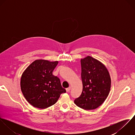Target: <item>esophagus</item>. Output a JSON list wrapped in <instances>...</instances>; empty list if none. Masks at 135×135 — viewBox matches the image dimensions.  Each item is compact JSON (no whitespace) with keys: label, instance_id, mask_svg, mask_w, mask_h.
Here are the masks:
<instances>
[{"label":"esophagus","instance_id":"esophagus-1","mask_svg":"<svg viewBox=\"0 0 135 135\" xmlns=\"http://www.w3.org/2000/svg\"><path fill=\"white\" fill-rule=\"evenodd\" d=\"M71 89V87H69V88H67L66 89V92H69V91H70Z\"/></svg>","mask_w":135,"mask_h":135}]
</instances>
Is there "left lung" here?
Listing matches in <instances>:
<instances>
[{
    "instance_id": "left-lung-1",
    "label": "left lung",
    "mask_w": 135,
    "mask_h": 135,
    "mask_svg": "<svg viewBox=\"0 0 135 135\" xmlns=\"http://www.w3.org/2000/svg\"><path fill=\"white\" fill-rule=\"evenodd\" d=\"M83 90L74 100L75 104L84 110H94L100 106L108 96L111 80L105 66L90 56L80 60Z\"/></svg>"
}]
</instances>
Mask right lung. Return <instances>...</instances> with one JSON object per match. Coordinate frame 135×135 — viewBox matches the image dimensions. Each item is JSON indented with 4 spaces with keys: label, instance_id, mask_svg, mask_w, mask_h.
Wrapping results in <instances>:
<instances>
[{
    "label": "right lung",
    "instance_id": "right-lung-1",
    "mask_svg": "<svg viewBox=\"0 0 135 135\" xmlns=\"http://www.w3.org/2000/svg\"><path fill=\"white\" fill-rule=\"evenodd\" d=\"M58 61L36 60L24 71L21 78V91L27 101L35 108L46 109L54 104L66 90L60 79L52 74Z\"/></svg>",
    "mask_w": 135,
    "mask_h": 135
}]
</instances>
